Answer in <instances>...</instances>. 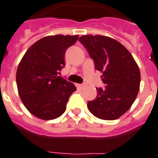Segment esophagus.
Instances as JSON below:
<instances>
[{"instance_id": "34e87169", "label": "esophagus", "mask_w": 158, "mask_h": 158, "mask_svg": "<svg viewBox=\"0 0 158 158\" xmlns=\"http://www.w3.org/2000/svg\"><path fill=\"white\" fill-rule=\"evenodd\" d=\"M77 87L79 88H84L86 87L85 83H83V84H77Z\"/></svg>"}]
</instances>
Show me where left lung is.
<instances>
[{
  "label": "left lung",
  "mask_w": 158,
  "mask_h": 158,
  "mask_svg": "<svg viewBox=\"0 0 158 158\" xmlns=\"http://www.w3.org/2000/svg\"><path fill=\"white\" fill-rule=\"evenodd\" d=\"M79 42L93 60L95 69L102 73L105 88H97L96 99L88 102L95 117L114 120L134 103L139 90L140 72L132 55L122 44L108 36L83 35Z\"/></svg>",
  "instance_id": "1"
}]
</instances>
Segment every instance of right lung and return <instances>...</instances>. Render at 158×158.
Instances as JSON below:
<instances>
[{
	"instance_id": "right-lung-1",
	"label": "right lung",
	"mask_w": 158,
	"mask_h": 158,
	"mask_svg": "<svg viewBox=\"0 0 158 158\" xmlns=\"http://www.w3.org/2000/svg\"><path fill=\"white\" fill-rule=\"evenodd\" d=\"M78 35H49L39 40L24 54L16 82L19 97L31 114L43 120L61 116L75 86L58 76L65 66V53Z\"/></svg>"
}]
</instances>
